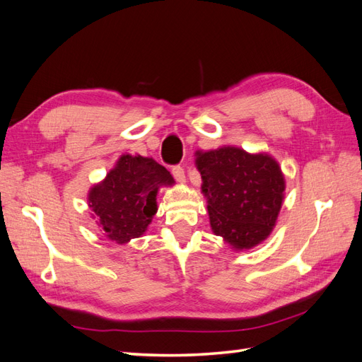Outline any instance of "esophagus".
I'll list each match as a JSON object with an SVG mask.
<instances>
[{
  "label": "esophagus",
  "instance_id": "obj_1",
  "mask_svg": "<svg viewBox=\"0 0 362 362\" xmlns=\"http://www.w3.org/2000/svg\"><path fill=\"white\" fill-rule=\"evenodd\" d=\"M172 175H173V178L177 180L178 182H184L185 181V172H184V169H182V166H173L172 168Z\"/></svg>",
  "mask_w": 362,
  "mask_h": 362
}]
</instances>
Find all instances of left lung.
Segmentation results:
<instances>
[{"label":"left lung","instance_id":"left-lung-1","mask_svg":"<svg viewBox=\"0 0 362 362\" xmlns=\"http://www.w3.org/2000/svg\"><path fill=\"white\" fill-rule=\"evenodd\" d=\"M214 234L235 249H249L272 233L286 190L279 164L267 154L234 146L196 152Z\"/></svg>","mask_w":362,"mask_h":362}]
</instances>
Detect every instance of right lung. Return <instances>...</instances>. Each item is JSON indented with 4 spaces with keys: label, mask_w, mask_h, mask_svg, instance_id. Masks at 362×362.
Segmentation results:
<instances>
[{
    "label": "right lung",
    "mask_w": 362,
    "mask_h": 362,
    "mask_svg": "<svg viewBox=\"0 0 362 362\" xmlns=\"http://www.w3.org/2000/svg\"><path fill=\"white\" fill-rule=\"evenodd\" d=\"M170 184L172 175L152 158L120 157L89 193V206L103 234L119 245L140 237L157 211L158 187Z\"/></svg>",
    "instance_id": "right-lung-1"
}]
</instances>
